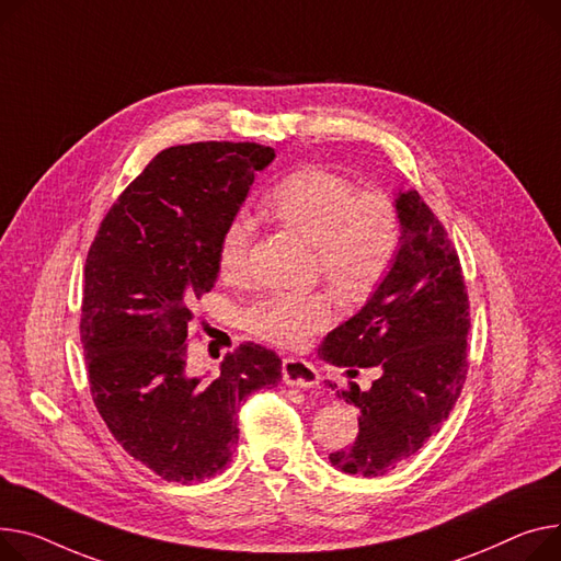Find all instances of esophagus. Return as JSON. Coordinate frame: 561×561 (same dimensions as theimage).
Wrapping results in <instances>:
<instances>
[{
  "label": "esophagus",
  "mask_w": 561,
  "mask_h": 561,
  "mask_svg": "<svg viewBox=\"0 0 561 561\" xmlns=\"http://www.w3.org/2000/svg\"><path fill=\"white\" fill-rule=\"evenodd\" d=\"M282 379L286 386H297V388H316L320 383L318 369L302 358H284Z\"/></svg>",
  "instance_id": "esophagus-1"
}]
</instances>
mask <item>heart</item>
Instances as JSON below:
<instances>
[{
  "label": "heart",
  "mask_w": 561,
  "mask_h": 561,
  "mask_svg": "<svg viewBox=\"0 0 561 561\" xmlns=\"http://www.w3.org/2000/svg\"><path fill=\"white\" fill-rule=\"evenodd\" d=\"M264 211L284 228L316 243L318 268L347 300H365L390 275L403 241L397 203L377 190L356 192L350 178L320 167L286 173L264 196ZM254 226L232 218L216 248L218 275L239 282L248 275ZM333 316L324 290H277L243 311L245 329L282 350L305 347Z\"/></svg>",
  "instance_id": "b5f03b06"
}]
</instances>
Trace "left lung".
<instances>
[{
    "instance_id": "left-lung-1",
    "label": "left lung",
    "mask_w": 561,
    "mask_h": 561,
    "mask_svg": "<svg viewBox=\"0 0 561 561\" xmlns=\"http://www.w3.org/2000/svg\"><path fill=\"white\" fill-rule=\"evenodd\" d=\"M394 203L403 241L390 275L320 347L327 363L347 367L352 378L360 366L382 369L367 391L351 379L341 390L360 413L358 435L350 449L329 456L333 467L367 478L399 467L439 431L469 367V295L458 252L417 192Z\"/></svg>"
}]
</instances>
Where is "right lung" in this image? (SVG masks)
<instances>
[{
    "mask_svg": "<svg viewBox=\"0 0 561 561\" xmlns=\"http://www.w3.org/2000/svg\"><path fill=\"white\" fill-rule=\"evenodd\" d=\"M273 158L254 141L164 148L112 203L88 250L79 329L94 405L124 451L169 482L220 473L241 403L282 379L279 356L254 343L226 354L211 381L186 375L220 232Z\"/></svg>",
    "mask_w": 561,
    "mask_h": 561,
    "instance_id": "1",
    "label": "right lung"
}]
</instances>
